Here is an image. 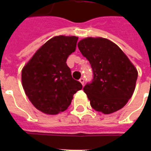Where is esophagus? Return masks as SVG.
Returning a JSON list of instances; mask_svg holds the SVG:
<instances>
[{
    "label": "esophagus",
    "instance_id": "esophagus-1",
    "mask_svg": "<svg viewBox=\"0 0 151 151\" xmlns=\"http://www.w3.org/2000/svg\"><path fill=\"white\" fill-rule=\"evenodd\" d=\"M79 81H80V82L81 83V85H84V84H85V79H84V78H80V80H79Z\"/></svg>",
    "mask_w": 151,
    "mask_h": 151
}]
</instances>
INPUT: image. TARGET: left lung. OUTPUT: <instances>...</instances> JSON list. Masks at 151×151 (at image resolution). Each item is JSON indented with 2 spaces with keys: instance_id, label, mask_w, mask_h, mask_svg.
<instances>
[{
  "instance_id": "left-lung-1",
  "label": "left lung",
  "mask_w": 151,
  "mask_h": 151,
  "mask_svg": "<svg viewBox=\"0 0 151 151\" xmlns=\"http://www.w3.org/2000/svg\"><path fill=\"white\" fill-rule=\"evenodd\" d=\"M78 48L90 63L93 78L83 88L95 110L109 114L133 94L138 72L121 48L107 39L87 37Z\"/></svg>"
}]
</instances>
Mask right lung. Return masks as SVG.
I'll use <instances>...</instances> for the list:
<instances>
[{
	"instance_id": "1",
	"label": "right lung",
	"mask_w": 151,
	"mask_h": 151,
	"mask_svg": "<svg viewBox=\"0 0 151 151\" xmlns=\"http://www.w3.org/2000/svg\"><path fill=\"white\" fill-rule=\"evenodd\" d=\"M78 37L57 36L42 45L22 70L25 93L41 112L57 114L70 105L73 95L82 88L66 64L76 50Z\"/></svg>"
}]
</instances>
